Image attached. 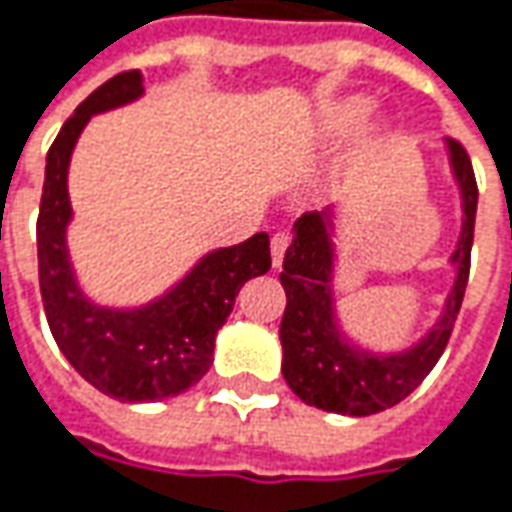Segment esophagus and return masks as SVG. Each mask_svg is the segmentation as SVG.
Masks as SVG:
<instances>
[{
    "instance_id": "1",
    "label": "esophagus",
    "mask_w": 512,
    "mask_h": 512,
    "mask_svg": "<svg viewBox=\"0 0 512 512\" xmlns=\"http://www.w3.org/2000/svg\"><path fill=\"white\" fill-rule=\"evenodd\" d=\"M287 248H290V234H284V231L273 234V239H270V250H273V267H281Z\"/></svg>"
}]
</instances>
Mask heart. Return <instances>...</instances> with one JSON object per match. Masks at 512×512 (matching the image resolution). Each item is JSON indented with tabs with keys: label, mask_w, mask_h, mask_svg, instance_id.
<instances>
[{
	"label": "heart",
	"mask_w": 512,
	"mask_h": 512,
	"mask_svg": "<svg viewBox=\"0 0 512 512\" xmlns=\"http://www.w3.org/2000/svg\"><path fill=\"white\" fill-rule=\"evenodd\" d=\"M365 114H368V102L362 100V97H345V100L329 102V105L320 111V116H317L315 139L320 144L340 142V139L351 136V133L362 125ZM382 133V125H365V128H362V142H379Z\"/></svg>",
	"instance_id": "obj_1"
}]
</instances>
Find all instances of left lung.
<instances>
[{
	"instance_id": "obj_1",
	"label": "left lung",
	"mask_w": 512,
	"mask_h": 512,
	"mask_svg": "<svg viewBox=\"0 0 512 512\" xmlns=\"http://www.w3.org/2000/svg\"><path fill=\"white\" fill-rule=\"evenodd\" d=\"M446 147L454 181L463 197V228L457 250L451 253L457 276L438 323L426 331L421 343L401 354H373L345 340L334 312L331 211H306L295 220V239L287 248L281 270V287L287 292V309L278 331L284 348L281 373L292 393L317 410L362 418L396 407L424 382L446 351L468 284L479 197L474 167L465 147L454 139H449Z\"/></svg>"
}]
</instances>
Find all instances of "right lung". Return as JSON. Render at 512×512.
I'll return each mask as SVG.
<instances>
[{"instance_id":"1","label":"right lung","mask_w":512,"mask_h":512,"mask_svg":"<svg viewBox=\"0 0 512 512\" xmlns=\"http://www.w3.org/2000/svg\"><path fill=\"white\" fill-rule=\"evenodd\" d=\"M142 94V72L116 74L63 122L47 153L35 231L49 331L72 368L119 401H161L200 382L214 362V337L231 315L242 284L264 276L273 264L270 236L253 234L239 245L206 253L167 295L139 309L97 306L80 292L66 248L72 150L91 116L128 105Z\"/></svg>"}]
</instances>
